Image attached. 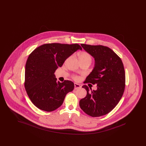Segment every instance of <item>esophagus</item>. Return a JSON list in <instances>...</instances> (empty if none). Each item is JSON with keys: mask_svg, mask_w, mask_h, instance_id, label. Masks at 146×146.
<instances>
[{"mask_svg": "<svg viewBox=\"0 0 146 146\" xmlns=\"http://www.w3.org/2000/svg\"><path fill=\"white\" fill-rule=\"evenodd\" d=\"M81 88L80 85L79 84L77 83H74V89H80Z\"/></svg>", "mask_w": 146, "mask_h": 146, "instance_id": "esophagus-1", "label": "esophagus"}]
</instances>
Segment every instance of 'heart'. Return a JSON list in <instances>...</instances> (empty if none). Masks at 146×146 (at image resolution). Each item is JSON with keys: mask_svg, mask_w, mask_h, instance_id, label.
<instances>
[{"mask_svg": "<svg viewBox=\"0 0 146 146\" xmlns=\"http://www.w3.org/2000/svg\"><path fill=\"white\" fill-rule=\"evenodd\" d=\"M79 59L80 62H89L90 63L92 62V56L90 54L87 52L83 51L79 54ZM73 78L75 80H78L79 76H73Z\"/></svg>", "mask_w": 146, "mask_h": 146, "instance_id": "1", "label": "heart"}]
</instances>
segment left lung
I'll return each mask as SVG.
<instances>
[{"mask_svg": "<svg viewBox=\"0 0 146 146\" xmlns=\"http://www.w3.org/2000/svg\"><path fill=\"white\" fill-rule=\"evenodd\" d=\"M83 49L95 60V67L84 83L97 84V90L82 88L87 95L80 100L81 109L92 117L106 115L111 111L122 97L125 86V70L121 58L111 49L103 45L81 44Z\"/></svg>", "mask_w": 146, "mask_h": 146, "instance_id": "8db88e82", "label": "left lung"}]
</instances>
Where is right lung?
<instances>
[{"label": "right lung", "mask_w": 146, "mask_h": 146, "mask_svg": "<svg viewBox=\"0 0 146 146\" xmlns=\"http://www.w3.org/2000/svg\"><path fill=\"white\" fill-rule=\"evenodd\" d=\"M78 49L82 48L78 44L49 43L39 46L30 54L25 67V88L37 108L53 111L62 104L67 94L73 90L72 82H57L54 73Z\"/></svg>", "instance_id": "right-lung-1"}]
</instances>
